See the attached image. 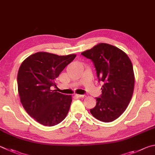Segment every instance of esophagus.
Returning <instances> with one entry per match:
<instances>
[{
	"label": "esophagus",
	"mask_w": 155,
	"mask_h": 155,
	"mask_svg": "<svg viewBox=\"0 0 155 155\" xmlns=\"http://www.w3.org/2000/svg\"><path fill=\"white\" fill-rule=\"evenodd\" d=\"M76 95V96H77V97H86V95H79V94H77V95Z\"/></svg>",
	"instance_id": "1"
}]
</instances>
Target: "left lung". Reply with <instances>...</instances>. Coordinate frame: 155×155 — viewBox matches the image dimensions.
I'll return each mask as SVG.
<instances>
[{
	"label": "left lung",
	"instance_id": "1",
	"mask_svg": "<svg viewBox=\"0 0 155 155\" xmlns=\"http://www.w3.org/2000/svg\"><path fill=\"white\" fill-rule=\"evenodd\" d=\"M81 54L93 61L98 79L104 83L102 94L90 112L100 121H113L125 112L133 95L135 76L130 59L121 49L107 43L97 44Z\"/></svg>",
	"mask_w": 155,
	"mask_h": 155
}]
</instances>
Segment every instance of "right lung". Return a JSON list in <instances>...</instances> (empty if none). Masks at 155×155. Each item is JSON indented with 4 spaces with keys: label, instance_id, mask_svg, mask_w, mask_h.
I'll use <instances>...</instances> for the list:
<instances>
[{
    "label": "right lung",
    "instance_id": "add662e5",
    "mask_svg": "<svg viewBox=\"0 0 155 155\" xmlns=\"http://www.w3.org/2000/svg\"><path fill=\"white\" fill-rule=\"evenodd\" d=\"M76 56L37 52L25 59L19 67L18 88L21 103L40 124L58 125L68 113L72 95L61 94L51 87H56L55 78Z\"/></svg>",
    "mask_w": 155,
    "mask_h": 155
}]
</instances>
